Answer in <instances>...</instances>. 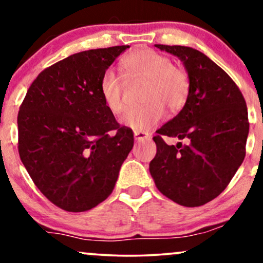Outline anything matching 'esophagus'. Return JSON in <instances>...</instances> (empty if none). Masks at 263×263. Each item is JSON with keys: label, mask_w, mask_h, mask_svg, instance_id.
Listing matches in <instances>:
<instances>
[{"label": "esophagus", "mask_w": 263, "mask_h": 263, "mask_svg": "<svg viewBox=\"0 0 263 263\" xmlns=\"http://www.w3.org/2000/svg\"><path fill=\"white\" fill-rule=\"evenodd\" d=\"M134 137L136 141H142V140H146V138L149 137V135L147 132H135Z\"/></svg>", "instance_id": "34e87169"}]
</instances>
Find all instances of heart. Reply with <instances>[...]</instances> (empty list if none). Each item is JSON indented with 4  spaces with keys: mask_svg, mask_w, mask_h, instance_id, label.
I'll return each mask as SVG.
<instances>
[{
    "mask_svg": "<svg viewBox=\"0 0 263 263\" xmlns=\"http://www.w3.org/2000/svg\"><path fill=\"white\" fill-rule=\"evenodd\" d=\"M121 71L126 80L144 79L148 81L144 102L146 106L132 108L122 117L121 123L135 132L148 131L164 116V106L172 112L179 111L189 96L190 84L185 71L173 66L172 60L148 49L140 48L121 60ZM99 92L105 107L114 115L125 110L123 81L112 69L101 75Z\"/></svg>",
    "mask_w": 263,
    "mask_h": 263,
    "instance_id": "heart-1",
    "label": "heart"
}]
</instances>
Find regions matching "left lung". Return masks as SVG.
<instances>
[{
    "mask_svg": "<svg viewBox=\"0 0 263 263\" xmlns=\"http://www.w3.org/2000/svg\"><path fill=\"white\" fill-rule=\"evenodd\" d=\"M178 57L188 73V100L153 137L149 173L159 192L194 208L215 199L230 183L246 155V101L234 80L204 53L183 45L155 44ZM162 135L185 139L170 146Z\"/></svg>",
    "mask_w": 263,
    "mask_h": 263,
    "instance_id": "left-lung-1",
    "label": "left lung"
}]
</instances>
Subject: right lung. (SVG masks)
Masks as SVG:
<instances>
[{
    "mask_svg": "<svg viewBox=\"0 0 263 263\" xmlns=\"http://www.w3.org/2000/svg\"><path fill=\"white\" fill-rule=\"evenodd\" d=\"M129 45L80 52L44 69L18 112V152L37 188L60 209L80 213L112 193L134 134L99 92L101 75Z\"/></svg>",
    "mask_w": 263,
    "mask_h": 263,
    "instance_id": "right-lung-1",
    "label": "right lung"
}]
</instances>
